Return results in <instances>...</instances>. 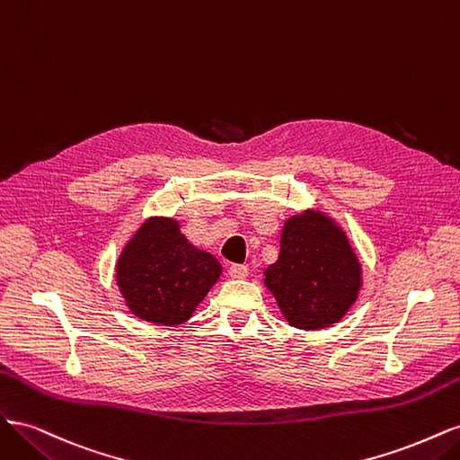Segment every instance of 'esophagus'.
<instances>
[{
    "label": "esophagus",
    "instance_id": "obj_1",
    "mask_svg": "<svg viewBox=\"0 0 460 460\" xmlns=\"http://www.w3.org/2000/svg\"><path fill=\"white\" fill-rule=\"evenodd\" d=\"M247 272H249V269L245 267V264H230V269H228V274L232 278H235V280H242V278L247 276Z\"/></svg>",
    "mask_w": 460,
    "mask_h": 460
}]
</instances>
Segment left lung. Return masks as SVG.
<instances>
[{
  "label": "left lung",
  "instance_id": "obj_1",
  "mask_svg": "<svg viewBox=\"0 0 460 460\" xmlns=\"http://www.w3.org/2000/svg\"><path fill=\"white\" fill-rule=\"evenodd\" d=\"M360 284L358 259L336 222L320 211L286 220L280 255L264 270V286L291 326L318 330L340 323Z\"/></svg>",
  "mask_w": 460,
  "mask_h": 460
}]
</instances>
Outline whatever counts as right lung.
Here are the masks:
<instances>
[{
    "label": "right lung",
    "mask_w": 460,
    "mask_h": 460,
    "mask_svg": "<svg viewBox=\"0 0 460 460\" xmlns=\"http://www.w3.org/2000/svg\"><path fill=\"white\" fill-rule=\"evenodd\" d=\"M220 272V262L193 247L176 220L149 218L122 249L117 284L136 316L176 326L196 311Z\"/></svg>",
    "instance_id": "add662e5"
}]
</instances>
